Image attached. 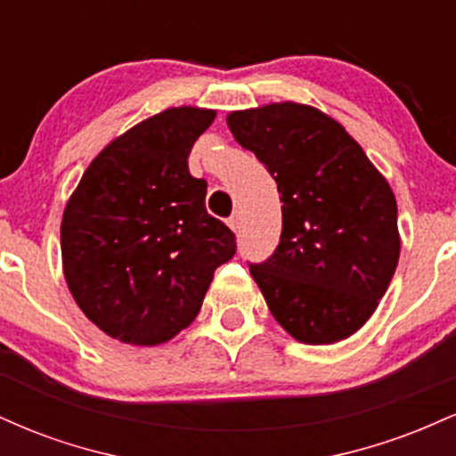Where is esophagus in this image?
<instances>
[{
    "instance_id": "esophagus-1",
    "label": "esophagus",
    "mask_w": 456,
    "mask_h": 456,
    "mask_svg": "<svg viewBox=\"0 0 456 456\" xmlns=\"http://www.w3.org/2000/svg\"><path fill=\"white\" fill-rule=\"evenodd\" d=\"M227 224H229V227H232V232L238 233L240 232V224H242V221H240V214H233V216L227 221Z\"/></svg>"
}]
</instances>
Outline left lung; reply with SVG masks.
Masks as SVG:
<instances>
[{
    "label": "left lung",
    "mask_w": 456,
    "mask_h": 456,
    "mask_svg": "<svg viewBox=\"0 0 456 456\" xmlns=\"http://www.w3.org/2000/svg\"><path fill=\"white\" fill-rule=\"evenodd\" d=\"M227 124L281 192V242L264 264H250L270 313L300 343L352 337L399 264L390 184L337 119L308 104L233 111Z\"/></svg>",
    "instance_id": "8db88e82"
}]
</instances>
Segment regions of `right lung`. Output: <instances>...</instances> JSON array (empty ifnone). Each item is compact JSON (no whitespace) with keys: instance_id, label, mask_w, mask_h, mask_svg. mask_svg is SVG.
<instances>
[{"instance_id":"1","label":"right lung","mask_w":456,"mask_h":456,"mask_svg":"<svg viewBox=\"0 0 456 456\" xmlns=\"http://www.w3.org/2000/svg\"><path fill=\"white\" fill-rule=\"evenodd\" d=\"M216 118L174 107L119 134L90 162L61 218L72 297L109 337L151 347L191 326L235 235L206 210L208 182L188 171Z\"/></svg>"}]
</instances>
